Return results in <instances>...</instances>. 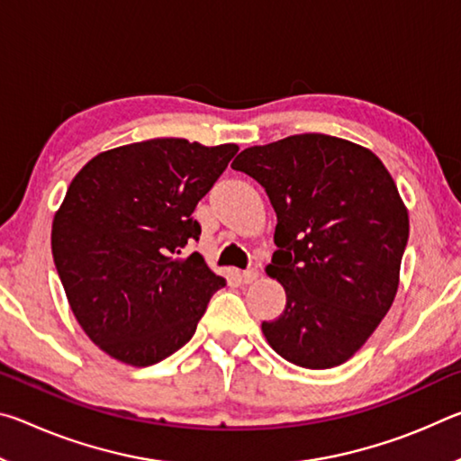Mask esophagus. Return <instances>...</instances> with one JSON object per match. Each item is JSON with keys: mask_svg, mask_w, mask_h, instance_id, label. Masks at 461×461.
Returning a JSON list of instances; mask_svg holds the SVG:
<instances>
[{"mask_svg": "<svg viewBox=\"0 0 461 461\" xmlns=\"http://www.w3.org/2000/svg\"><path fill=\"white\" fill-rule=\"evenodd\" d=\"M258 275H260L258 268H248V270L241 272V280H244L246 285H249V283H254L256 278H258Z\"/></svg>", "mask_w": 461, "mask_h": 461, "instance_id": "1", "label": "esophagus"}]
</instances>
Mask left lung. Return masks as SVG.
<instances>
[{"instance_id":"obj_1","label":"left lung","mask_w":461,"mask_h":461,"mask_svg":"<svg viewBox=\"0 0 461 461\" xmlns=\"http://www.w3.org/2000/svg\"><path fill=\"white\" fill-rule=\"evenodd\" d=\"M231 168L258 181L276 213L267 272L286 305L264 338L301 368L349 360L399 288L409 213L393 176L368 148L325 134L246 148Z\"/></svg>"}]
</instances>
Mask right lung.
<instances>
[{
	"label": "right lung",
	"mask_w": 461,
	"mask_h": 461,
	"mask_svg": "<svg viewBox=\"0 0 461 461\" xmlns=\"http://www.w3.org/2000/svg\"><path fill=\"white\" fill-rule=\"evenodd\" d=\"M236 144L156 138L101 152L73 178L52 221L54 267L89 339L115 360L152 366L193 338L225 278L199 252L197 203Z\"/></svg>",
	"instance_id": "add662e5"
}]
</instances>
